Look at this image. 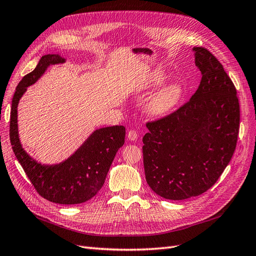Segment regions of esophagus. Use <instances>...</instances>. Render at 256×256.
Listing matches in <instances>:
<instances>
[{"label": "esophagus", "instance_id": "esophagus-1", "mask_svg": "<svg viewBox=\"0 0 256 256\" xmlns=\"http://www.w3.org/2000/svg\"><path fill=\"white\" fill-rule=\"evenodd\" d=\"M128 138L130 141H136V138H138V134H136V131H134V130H130L129 132H128Z\"/></svg>", "mask_w": 256, "mask_h": 256}]
</instances>
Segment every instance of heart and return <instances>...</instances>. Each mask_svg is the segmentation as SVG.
I'll return each mask as SVG.
<instances>
[{"label":"heart","mask_w":256,"mask_h":256,"mask_svg":"<svg viewBox=\"0 0 256 256\" xmlns=\"http://www.w3.org/2000/svg\"><path fill=\"white\" fill-rule=\"evenodd\" d=\"M166 80L164 72L154 70L145 76L141 83L142 90H152L160 86ZM182 88L177 83L168 84L154 95L146 106V112L154 118H161L173 110L180 98Z\"/></svg>","instance_id":"b5f03b06"}]
</instances>
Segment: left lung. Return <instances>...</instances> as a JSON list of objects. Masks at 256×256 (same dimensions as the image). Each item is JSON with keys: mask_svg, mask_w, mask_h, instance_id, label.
I'll use <instances>...</instances> for the list:
<instances>
[{"mask_svg": "<svg viewBox=\"0 0 256 256\" xmlns=\"http://www.w3.org/2000/svg\"><path fill=\"white\" fill-rule=\"evenodd\" d=\"M198 88L174 113L147 122L143 136L146 182L166 200L202 194L219 180L235 152L239 102L233 82L207 49L194 47Z\"/></svg>", "mask_w": 256, "mask_h": 256, "instance_id": "1", "label": "left lung"}]
</instances>
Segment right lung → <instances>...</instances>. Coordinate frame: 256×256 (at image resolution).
<instances>
[{
	"instance_id": "right-lung-1",
	"label": "right lung",
	"mask_w": 256,
	"mask_h": 256,
	"mask_svg": "<svg viewBox=\"0 0 256 256\" xmlns=\"http://www.w3.org/2000/svg\"><path fill=\"white\" fill-rule=\"evenodd\" d=\"M65 62L60 54H46L34 70L23 76L12 102L10 138L14 156L40 196L56 204L74 205L86 202L102 189L116 152L125 143L126 129L124 126L96 129L72 156L56 164H44L24 150L18 130L20 99L51 65Z\"/></svg>"
}]
</instances>
